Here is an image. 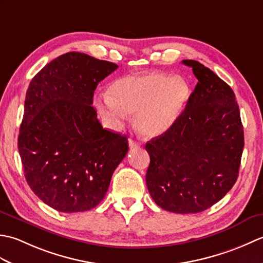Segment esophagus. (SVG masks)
Listing matches in <instances>:
<instances>
[{"label":"esophagus","mask_w":263,"mask_h":263,"mask_svg":"<svg viewBox=\"0 0 263 263\" xmlns=\"http://www.w3.org/2000/svg\"><path fill=\"white\" fill-rule=\"evenodd\" d=\"M128 146H130V148H136L140 146V142L136 141L135 139H128Z\"/></svg>","instance_id":"34e87169"}]
</instances>
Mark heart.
I'll list each match as a JSON object with an SVG mask.
<instances>
[{"label":"heart","instance_id":"b5f03b06","mask_svg":"<svg viewBox=\"0 0 263 263\" xmlns=\"http://www.w3.org/2000/svg\"><path fill=\"white\" fill-rule=\"evenodd\" d=\"M190 95L182 78L153 73L128 76L115 81L108 95L95 99L103 121L110 128H120L133 115V124L140 135L154 138L164 135L181 115Z\"/></svg>","mask_w":263,"mask_h":263}]
</instances>
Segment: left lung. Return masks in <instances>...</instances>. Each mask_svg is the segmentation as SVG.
I'll list each match as a JSON object with an SVG mask.
<instances>
[{
  "label": "left lung",
  "mask_w": 263,
  "mask_h": 263,
  "mask_svg": "<svg viewBox=\"0 0 263 263\" xmlns=\"http://www.w3.org/2000/svg\"><path fill=\"white\" fill-rule=\"evenodd\" d=\"M198 83L168 131L148 141V191L164 210L197 214L235 184L244 147L239 108L232 88L198 61L183 60Z\"/></svg>",
  "instance_id": "left-lung-1"
}]
</instances>
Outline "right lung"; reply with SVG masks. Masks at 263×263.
I'll use <instances>...</instances> for the list:
<instances>
[{
    "label": "right lung",
    "instance_id": "1",
    "mask_svg": "<svg viewBox=\"0 0 263 263\" xmlns=\"http://www.w3.org/2000/svg\"><path fill=\"white\" fill-rule=\"evenodd\" d=\"M117 68L70 52L44 66L28 87L18 149L28 185L55 210L95 208L126 156V136L103 128L91 106L98 83Z\"/></svg>",
    "mask_w": 263,
    "mask_h": 263
}]
</instances>
